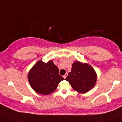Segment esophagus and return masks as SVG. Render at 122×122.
Returning a JSON list of instances; mask_svg holds the SVG:
<instances>
[{
    "label": "esophagus",
    "mask_w": 122,
    "mask_h": 122,
    "mask_svg": "<svg viewBox=\"0 0 122 122\" xmlns=\"http://www.w3.org/2000/svg\"><path fill=\"white\" fill-rule=\"evenodd\" d=\"M67 75H68V74H67V73H66V74H64V76H63V77H64V79H66V77H67Z\"/></svg>",
    "instance_id": "1"
}]
</instances>
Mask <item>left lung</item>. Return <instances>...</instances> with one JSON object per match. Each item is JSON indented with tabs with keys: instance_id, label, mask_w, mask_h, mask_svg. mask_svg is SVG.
<instances>
[{
	"instance_id": "left-lung-1",
	"label": "left lung",
	"mask_w": 122,
	"mask_h": 122,
	"mask_svg": "<svg viewBox=\"0 0 122 122\" xmlns=\"http://www.w3.org/2000/svg\"><path fill=\"white\" fill-rule=\"evenodd\" d=\"M66 80L75 91L85 93L95 86L97 75L94 68L89 65L76 61Z\"/></svg>"
}]
</instances>
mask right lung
Instances as JSON below:
<instances>
[{"label": "right lung", "instance_id": "obj_1", "mask_svg": "<svg viewBox=\"0 0 122 122\" xmlns=\"http://www.w3.org/2000/svg\"><path fill=\"white\" fill-rule=\"evenodd\" d=\"M28 81L36 92L49 95L55 91L59 83L64 80L59 74V69L52 61L45 63L39 61L30 71Z\"/></svg>", "mask_w": 122, "mask_h": 122}]
</instances>
